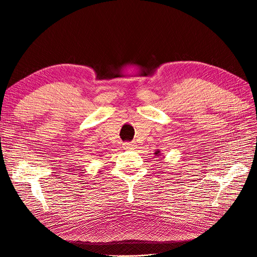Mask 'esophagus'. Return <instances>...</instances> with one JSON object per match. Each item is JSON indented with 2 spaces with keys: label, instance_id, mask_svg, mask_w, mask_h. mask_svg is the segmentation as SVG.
I'll return each mask as SVG.
<instances>
[{
  "label": "esophagus",
  "instance_id": "1",
  "mask_svg": "<svg viewBox=\"0 0 257 257\" xmlns=\"http://www.w3.org/2000/svg\"><path fill=\"white\" fill-rule=\"evenodd\" d=\"M122 147H123L124 150H134L135 145L132 144V143H124L122 145Z\"/></svg>",
  "mask_w": 257,
  "mask_h": 257
}]
</instances>
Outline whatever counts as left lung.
I'll return each mask as SVG.
<instances>
[{
    "label": "left lung",
    "mask_w": 257,
    "mask_h": 257,
    "mask_svg": "<svg viewBox=\"0 0 257 257\" xmlns=\"http://www.w3.org/2000/svg\"><path fill=\"white\" fill-rule=\"evenodd\" d=\"M154 154H155V157H159V155H161V151L160 150H157L154 152Z\"/></svg>",
    "instance_id": "1"
}]
</instances>
